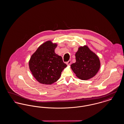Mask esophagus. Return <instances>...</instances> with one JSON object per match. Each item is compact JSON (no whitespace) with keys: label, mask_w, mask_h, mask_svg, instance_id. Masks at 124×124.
<instances>
[{"label":"esophagus","mask_w":124,"mask_h":124,"mask_svg":"<svg viewBox=\"0 0 124 124\" xmlns=\"http://www.w3.org/2000/svg\"><path fill=\"white\" fill-rule=\"evenodd\" d=\"M71 60H69L68 62H66V65H71Z\"/></svg>","instance_id":"1"}]
</instances>
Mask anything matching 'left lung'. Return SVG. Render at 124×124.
I'll list each match as a JSON object with an SVG mask.
<instances>
[{
	"instance_id": "8db88e82",
	"label": "left lung",
	"mask_w": 124,
	"mask_h": 124,
	"mask_svg": "<svg viewBox=\"0 0 124 124\" xmlns=\"http://www.w3.org/2000/svg\"><path fill=\"white\" fill-rule=\"evenodd\" d=\"M75 57L76 62L71 68L78 78L86 80L96 75L100 69V60L87 46L78 47Z\"/></svg>"
}]
</instances>
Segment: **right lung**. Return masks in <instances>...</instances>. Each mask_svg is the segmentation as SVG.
Listing matches in <instances>:
<instances>
[{
    "label": "right lung",
    "instance_id": "1",
    "mask_svg": "<svg viewBox=\"0 0 124 124\" xmlns=\"http://www.w3.org/2000/svg\"><path fill=\"white\" fill-rule=\"evenodd\" d=\"M58 44L48 40L43 43L31 56L29 66L33 76L40 83L52 85L59 80L67 67L61 56L55 53Z\"/></svg>",
    "mask_w": 124,
    "mask_h": 124
}]
</instances>
